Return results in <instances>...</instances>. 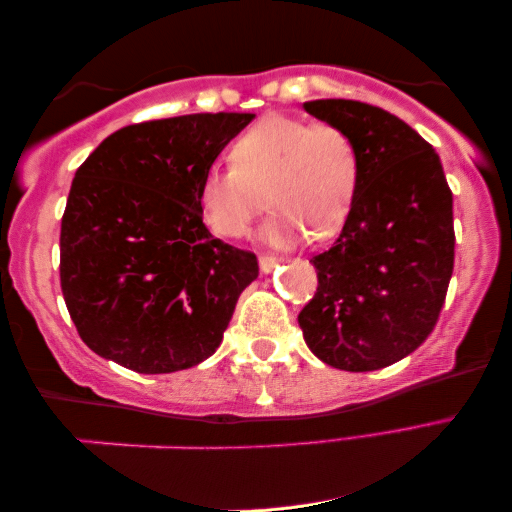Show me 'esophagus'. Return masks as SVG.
Masks as SVG:
<instances>
[{"label":"esophagus","mask_w":512,"mask_h":512,"mask_svg":"<svg viewBox=\"0 0 512 512\" xmlns=\"http://www.w3.org/2000/svg\"><path fill=\"white\" fill-rule=\"evenodd\" d=\"M258 265H261V272L263 274H270L276 265H279V258L274 256H261L258 258Z\"/></svg>","instance_id":"1"}]
</instances>
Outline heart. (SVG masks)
I'll return each instance as SVG.
<instances>
[{
    "label": "heart",
    "mask_w": 512,
    "mask_h": 512,
    "mask_svg": "<svg viewBox=\"0 0 512 512\" xmlns=\"http://www.w3.org/2000/svg\"><path fill=\"white\" fill-rule=\"evenodd\" d=\"M233 165L201 174L197 201L204 222L224 238L245 236L267 201L274 215L261 238L292 247L308 236L331 238L342 229L360 186L356 140L335 124L267 115L231 149Z\"/></svg>",
    "instance_id": "b5f03b06"
}]
</instances>
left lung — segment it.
<instances>
[{
    "label": "left lung",
    "mask_w": 512,
    "mask_h": 512,
    "mask_svg": "<svg viewBox=\"0 0 512 512\" xmlns=\"http://www.w3.org/2000/svg\"><path fill=\"white\" fill-rule=\"evenodd\" d=\"M304 111L356 140L360 186L338 240L311 258L317 292L297 320L322 363L374 372L413 354L438 322L454 272V197L440 156L397 115L351 99Z\"/></svg>",
    "instance_id": "8db88e82"
}]
</instances>
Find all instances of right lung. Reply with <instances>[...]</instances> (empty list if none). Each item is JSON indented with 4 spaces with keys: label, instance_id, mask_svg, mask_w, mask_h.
<instances>
[{
    "label": "right lung",
    "instance_id": "right-lung-1",
    "mask_svg": "<svg viewBox=\"0 0 512 512\" xmlns=\"http://www.w3.org/2000/svg\"><path fill=\"white\" fill-rule=\"evenodd\" d=\"M254 113L131 124L74 174L61 222V288L81 340L138 374L215 354L258 261L211 236L201 174Z\"/></svg>",
    "mask_w": 512,
    "mask_h": 512
}]
</instances>
